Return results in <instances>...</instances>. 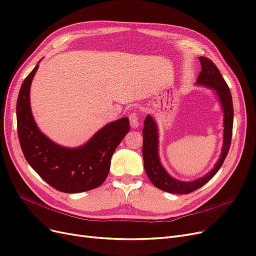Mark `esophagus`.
<instances>
[{
  "instance_id": "esophagus-1",
  "label": "esophagus",
  "mask_w": 256,
  "mask_h": 256,
  "mask_svg": "<svg viewBox=\"0 0 256 256\" xmlns=\"http://www.w3.org/2000/svg\"><path fill=\"white\" fill-rule=\"evenodd\" d=\"M128 118H130V123L132 128H138V126H139V116H138L137 110L132 112Z\"/></svg>"
}]
</instances>
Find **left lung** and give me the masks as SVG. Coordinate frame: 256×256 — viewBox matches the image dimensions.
Returning <instances> with one entry per match:
<instances>
[{
	"mask_svg": "<svg viewBox=\"0 0 256 256\" xmlns=\"http://www.w3.org/2000/svg\"><path fill=\"white\" fill-rule=\"evenodd\" d=\"M200 61L202 63V72L198 74L197 83L206 85V86L212 88L217 92L224 112V146L222 156L217 162L215 168H213L209 174H206L200 179H197V180L188 182L176 180V179L170 176L162 166L160 164L157 152V126L152 117L148 115L146 117L144 128L142 130V155L146 173L155 186L164 192L173 194H188L204 186L222 168L231 146L233 130V102L230 88L212 60L206 58V56H200Z\"/></svg>",
	"mask_w": 256,
	"mask_h": 256,
	"instance_id": "left-lung-1",
	"label": "left lung"
}]
</instances>
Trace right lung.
<instances>
[{
  "label": "right lung",
  "mask_w": 256,
  "mask_h": 256,
  "mask_svg": "<svg viewBox=\"0 0 256 256\" xmlns=\"http://www.w3.org/2000/svg\"><path fill=\"white\" fill-rule=\"evenodd\" d=\"M38 66L23 81L16 101L18 136L24 157L43 180L60 192L80 193L96 188L106 179L110 158L128 133V119L110 123L81 148L56 146L41 133L32 115L30 88Z\"/></svg>",
  "instance_id": "add662e5"
}]
</instances>
